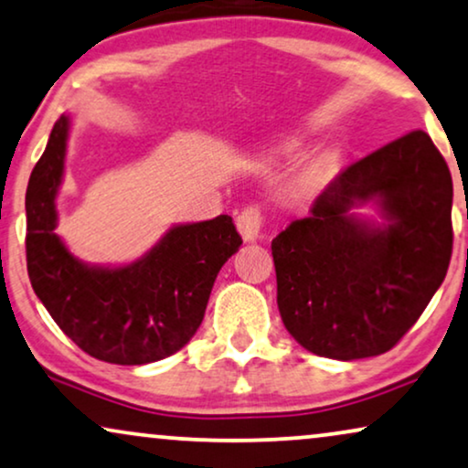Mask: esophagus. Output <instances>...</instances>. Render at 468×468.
Masks as SVG:
<instances>
[{
  "instance_id": "obj_1",
  "label": "esophagus",
  "mask_w": 468,
  "mask_h": 468,
  "mask_svg": "<svg viewBox=\"0 0 468 468\" xmlns=\"http://www.w3.org/2000/svg\"><path fill=\"white\" fill-rule=\"evenodd\" d=\"M236 228L242 239L247 242H253L258 239H262L264 234V215L258 206H247L245 210L236 217Z\"/></svg>"
}]
</instances>
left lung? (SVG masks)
Segmentation results:
<instances>
[{"label": "left lung", "instance_id": "1", "mask_svg": "<svg viewBox=\"0 0 468 468\" xmlns=\"http://www.w3.org/2000/svg\"><path fill=\"white\" fill-rule=\"evenodd\" d=\"M376 198L388 223L352 215ZM452 174L428 133L410 131L339 172L272 239L277 305L290 335L329 359L387 353L420 320L453 247Z\"/></svg>", "mask_w": 468, "mask_h": 468}]
</instances>
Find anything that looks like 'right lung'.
<instances>
[{"label": "right lung", "mask_w": 468, "mask_h": 468, "mask_svg": "<svg viewBox=\"0 0 468 468\" xmlns=\"http://www.w3.org/2000/svg\"><path fill=\"white\" fill-rule=\"evenodd\" d=\"M69 118L53 126L26 193V256L32 288L83 353L118 366H144L178 353L204 320L217 272L242 239L232 217L176 226L137 262L88 266L56 234Z\"/></svg>", "instance_id": "1"}]
</instances>
